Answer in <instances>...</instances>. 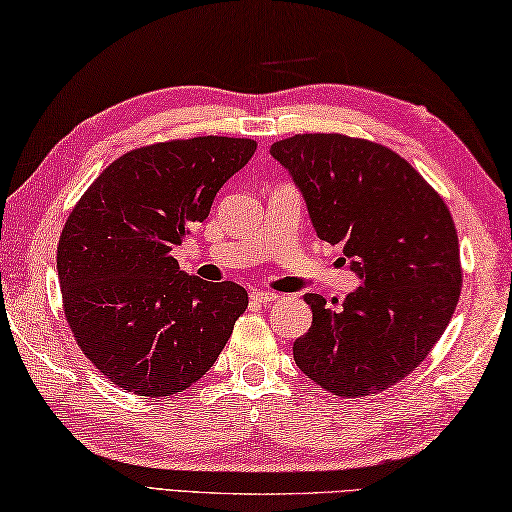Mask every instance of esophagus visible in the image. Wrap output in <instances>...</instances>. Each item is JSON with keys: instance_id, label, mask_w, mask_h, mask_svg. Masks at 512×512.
Returning a JSON list of instances; mask_svg holds the SVG:
<instances>
[{"instance_id": "1", "label": "esophagus", "mask_w": 512, "mask_h": 512, "mask_svg": "<svg viewBox=\"0 0 512 512\" xmlns=\"http://www.w3.org/2000/svg\"><path fill=\"white\" fill-rule=\"evenodd\" d=\"M252 298L256 303H272V301H278V294L267 292V289H252Z\"/></svg>"}]
</instances>
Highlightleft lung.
Instances as JSON below:
<instances>
[{
  "label": "left lung",
  "instance_id": "1",
  "mask_svg": "<svg viewBox=\"0 0 512 512\" xmlns=\"http://www.w3.org/2000/svg\"><path fill=\"white\" fill-rule=\"evenodd\" d=\"M269 153L292 173L321 240L343 245L363 285L341 310L305 294L312 327L294 361L341 399L374 397L419 368L461 294L446 202L399 153L341 133H298Z\"/></svg>",
  "mask_w": 512,
  "mask_h": 512
}]
</instances>
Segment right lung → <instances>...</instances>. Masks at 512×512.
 Wrapping results in <instances>:
<instances>
[{
    "label": "right lung",
    "instance_id": "obj_1",
    "mask_svg": "<svg viewBox=\"0 0 512 512\" xmlns=\"http://www.w3.org/2000/svg\"><path fill=\"white\" fill-rule=\"evenodd\" d=\"M249 138L156 142L113 160L66 218L57 245L66 323L95 368L138 397L196 383L229 341L247 292L180 272L171 249L209 216L254 156Z\"/></svg>",
    "mask_w": 512,
    "mask_h": 512
}]
</instances>
